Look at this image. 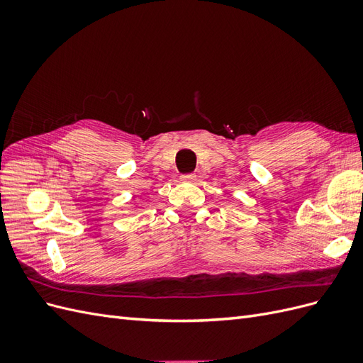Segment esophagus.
<instances>
[{"label":"esophagus","mask_w":363,"mask_h":363,"mask_svg":"<svg viewBox=\"0 0 363 363\" xmlns=\"http://www.w3.org/2000/svg\"><path fill=\"white\" fill-rule=\"evenodd\" d=\"M180 179H182V182H195L196 177H195V174H183Z\"/></svg>","instance_id":"obj_1"}]
</instances>
